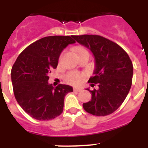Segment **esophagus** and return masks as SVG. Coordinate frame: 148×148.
Instances as JSON below:
<instances>
[{"label":"esophagus","mask_w":148,"mask_h":148,"mask_svg":"<svg viewBox=\"0 0 148 148\" xmlns=\"http://www.w3.org/2000/svg\"><path fill=\"white\" fill-rule=\"evenodd\" d=\"M73 90L75 91V92H81L82 90V88H79V87H75V88H73Z\"/></svg>","instance_id":"obj_1"}]
</instances>
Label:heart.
Here are the masks:
<instances>
[{
    "instance_id": "obj_1",
    "label": "heart",
    "mask_w": 148,
    "mask_h": 148,
    "mask_svg": "<svg viewBox=\"0 0 148 148\" xmlns=\"http://www.w3.org/2000/svg\"><path fill=\"white\" fill-rule=\"evenodd\" d=\"M76 52L78 53V55H82L83 53H88L87 51V49H85L83 47H78L76 49ZM63 53L60 55V58H61L62 56ZM84 78V75L81 73H78V72H70V73H67L66 75V82H68L69 83L72 84H78L80 83L82 81Z\"/></svg>"
}]
</instances>
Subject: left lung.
Masks as SVG:
<instances>
[{
    "instance_id": "1",
    "label": "left lung",
    "mask_w": 148,
    "mask_h": 148,
    "mask_svg": "<svg viewBox=\"0 0 148 148\" xmlns=\"http://www.w3.org/2000/svg\"><path fill=\"white\" fill-rule=\"evenodd\" d=\"M77 42L89 48L95 61V75L88 82L99 89L87 90L92 99L84 103V110L93 116L113 113L126 99L132 85L133 66L127 53L119 45L97 35H73Z\"/></svg>"
}]
</instances>
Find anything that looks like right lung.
<instances>
[{
	"mask_svg": "<svg viewBox=\"0 0 148 148\" xmlns=\"http://www.w3.org/2000/svg\"><path fill=\"white\" fill-rule=\"evenodd\" d=\"M72 36L54 35L36 40L21 53L11 71L13 92L22 109L37 120L47 121L60 116L64 101L73 87L60 84L56 87L48 84L53 69L68 44H74Z\"/></svg>",
	"mask_w": 148,
	"mask_h": 148,
	"instance_id": "1",
	"label": "right lung"
}]
</instances>
